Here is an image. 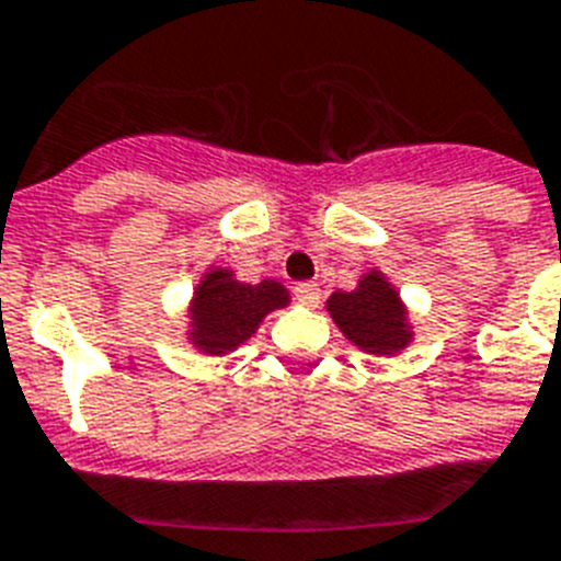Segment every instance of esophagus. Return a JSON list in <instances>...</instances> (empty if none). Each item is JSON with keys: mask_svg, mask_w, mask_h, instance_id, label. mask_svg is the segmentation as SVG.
<instances>
[{"mask_svg": "<svg viewBox=\"0 0 561 561\" xmlns=\"http://www.w3.org/2000/svg\"><path fill=\"white\" fill-rule=\"evenodd\" d=\"M294 294L302 305H308V308H317L322 290H319V285H313V282H299V285L294 288Z\"/></svg>", "mask_w": 561, "mask_h": 561, "instance_id": "esophagus-1", "label": "esophagus"}]
</instances>
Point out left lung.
<instances>
[{
	"instance_id": "1",
	"label": "left lung",
	"mask_w": 561,
	"mask_h": 561,
	"mask_svg": "<svg viewBox=\"0 0 561 561\" xmlns=\"http://www.w3.org/2000/svg\"><path fill=\"white\" fill-rule=\"evenodd\" d=\"M328 310L339 331L362 351L397 353L411 342L399 294L385 282L382 273L370 271L351 294L336 290L328 299Z\"/></svg>"
}]
</instances>
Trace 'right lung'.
<instances>
[{
    "mask_svg": "<svg viewBox=\"0 0 561 561\" xmlns=\"http://www.w3.org/2000/svg\"><path fill=\"white\" fill-rule=\"evenodd\" d=\"M288 305V290L265 279L242 285L230 271H210L191 305L193 345L205 353H228L259 328L271 310Z\"/></svg>",
    "mask_w": 561,
    "mask_h": 561,
    "instance_id": "right-lung-1",
    "label": "right lung"
}]
</instances>
